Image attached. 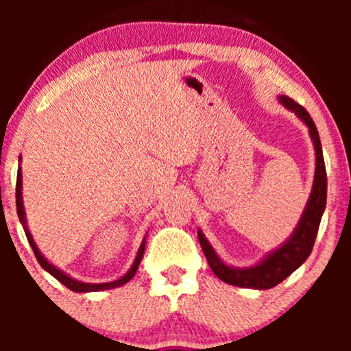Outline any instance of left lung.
Returning a JSON list of instances; mask_svg holds the SVG:
<instances>
[{"label":"left lung","instance_id":"obj_1","mask_svg":"<svg viewBox=\"0 0 351 351\" xmlns=\"http://www.w3.org/2000/svg\"><path fill=\"white\" fill-rule=\"evenodd\" d=\"M279 100L307 123L310 136H312L313 145H315V180H313L312 195L308 198L307 208H305L299 226L295 228L291 239L282 244L277 251L269 254L263 263L254 265V267H229L216 256V252L213 251L203 232L198 231L199 244L203 247L211 271L216 274L217 279L226 282V284L237 285V287L261 289V291L276 287L282 280L287 279L295 269H299L312 252L322 215H324L325 204H327V171H325L324 153H322L320 136H318L315 123H313L308 112L300 104H297L295 100L287 97V95H280Z\"/></svg>","mask_w":351,"mask_h":351}]
</instances>
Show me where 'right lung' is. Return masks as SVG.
I'll return each instance as SVG.
<instances>
[{"label":"right lung","instance_id":"obj_1","mask_svg":"<svg viewBox=\"0 0 351 351\" xmlns=\"http://www.w3.org/2000/svg\"><path fill=\"white\" fill-rule=\"evenodd\" d=\"M21 168L18 170V178H16V209H18V216H19V221H21L23 228H24V232H26V237L27 241H29L31 247H33V252L36 256V259H38V263L43 265V269H46L47 272L51 274V276H54L56 279H58L60 284L66 285L67 289H71V291L74 292H99V291H107V289H115V287H120V285L127 284L128 280L132 279V277L135 276L136 269H138V264L140 261H142L143 257V252H145V239L142 245H140L138 249V254H136L135 257V263L132 265V269L128 271L122 279L119 280H114V282H107V284H86V282H79L75 279H72V277L67 276V274H64L62 271H59L58 267H54V265L47 263L46 259H44V256L41 252H39L38 245H36L33 236H31V232L27 231V226H26V219H24V208H23V196H21Z\"/></svg>","mask_w":351,"mask_h":351}]
</instances>
